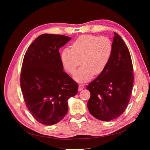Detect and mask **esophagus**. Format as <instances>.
I'll use <instances>...</instances> for the list:
<instances>
[{
  "mask_svg": "<svg viewBox=\"0 0 150 150\" xmlns=\"http://www.w3.org/2000/svg\"><path fill=\"white\" fill-rule=\"evenodd\" d=\"M84 84H80L79 86H78V91H81L82 89H84Z\"/></svg>",
  "mask_w": 150,
  "mask_h": 150,
  "instance_id": "1",
  "label": "esophagus"
}]
</instances>
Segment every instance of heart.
I'll use <instances>...</instances> for the list:
<instances>
[{
	"mask_svg": "<svg viewBox=\"0 0 150 150\" xmlns=\"http://www.w3.org/2000/svg\"><path fill=\"white\" fill-rule=\"evenodd\" d=\"M112 51V44L106 36L84 35L78 38L71 44L70 49L66 48L61 54L62 64L69 74L81 66L74 74L78 82L91 80L93 74L98 75L106 68Z\"/></svg>",
	"mask_w": 150,
	"mask_h": 150,
	"instance_id": "heart-1",
	"label": "heart"
}]
</instances>
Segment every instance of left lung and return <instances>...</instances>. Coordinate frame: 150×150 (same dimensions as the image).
<instances>
[{
  "instance_id": "1",
  "label": "left lung",
  "mask_w": 150,
  "mask_h": 150,
  "mask_svg": "<svg viewBox=\"0 0 150 150\" xmlns=\"http://www.w3.org/2000/svg\"><path fill=\"white\" fill-rule=\"evenodd\" d=\"M112 51L108 64L86 88L91 97L88 108L92 115L110 121L123 113L129 101L134 83L131 55L122 38L114 32Z\"/></svg>"
}]
</instances>
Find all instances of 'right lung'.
Masks as SVG:
<instances>
[{"label": "right lung", "instance_id": "1", "mask_svg": "<svg viewBox=\"0 0 150 150\" xmlns=\"http://www.w3.org/2000/svg\"><path fill=\"white\" fill-rule=\"evenodd\" d=\"M71 39L64 35L42 34L31 43L23 58L21 88L26 106L43 125L58 123L68 111V100L78 85L63 71L59 49Z\"/></svg>", "mask_w": 150, "mask_h": 150}]
</instances>
